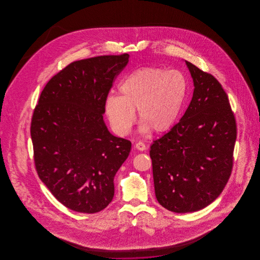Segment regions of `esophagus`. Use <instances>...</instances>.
<instances>
[{
  "label": "esophagus",
  "mask_w": 260,
  "mask_h": 260,
  "mask_svg": "<svg viewBox=\"0 0 260 260\" xmlns=\"http://www.w3.org/2000/svg\"><path fill=\"white\" fill-rule=\"evenodd\" d=\"M135 148L136 149H138V150H140V151H142V150H145L146 149V145L143 143V142H137L136 145H135Z\"/></svg>",
  "instance_id": "1"
}]
</instances>
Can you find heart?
Returning <instances> with one entry per match:
<instances>
[{
    "mask_svg": "<svg viewBox=\"0 0 260 260\" xmlns=\"http://www.w3.org/2000/svg\"><path fill=\"white\" fill-rule=\"evenodd\" d=\"M119 94L105 100V113L111 128L119 136H126L136 120L141 121L139 132L168 131L182 110L188 82L182 72L159 68H144L130 73L119 84Z\"/></svg>",
    "mask_w": 260,
    "mask_h": 260,
    "instance_id": "1",
    "label": "heart"
}]
</instances>
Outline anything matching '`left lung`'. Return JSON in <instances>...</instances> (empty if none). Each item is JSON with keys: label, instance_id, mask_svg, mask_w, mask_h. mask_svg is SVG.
<instances>
[{"label": "left lung", "instance_id": "left-lung-1", "mask_svg": "<svg viewBox=\"0 0 260 260\" xmlns=\"http://www.w3.org/2000/svg\"><path fill=\"white\" fill-rule=\"evenodd\" d=\"M193 95L178 123L150 146L155 195L175 213L204 209L230 178L237 128L226 92L216 78L185 61Z\"/></svg>", "mask_w": 260, "mask_h": 260}]
</instances>
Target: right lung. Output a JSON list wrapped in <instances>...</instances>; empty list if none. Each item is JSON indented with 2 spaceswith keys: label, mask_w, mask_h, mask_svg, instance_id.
I'll return each instance as SVG.
<instances>
[{
  "label": "right lung",
  "mask_w": 260,
  "mask_h": 260,
  "mask_svg": "<svg viewBox=\"0 0 260 260\" xmlns=\"http://www.w3.org/2000/svg\"><path fill=\"white\" fill-rule=\"evenodd\" d=\"M129 55L75 61L46 83L34 110L30 135L40 179L71 210L94 214L114 196L113 178L131 142L103 120L113 80Z\"/></svg>",
  "instance_id": "1"
}]
</instances>
